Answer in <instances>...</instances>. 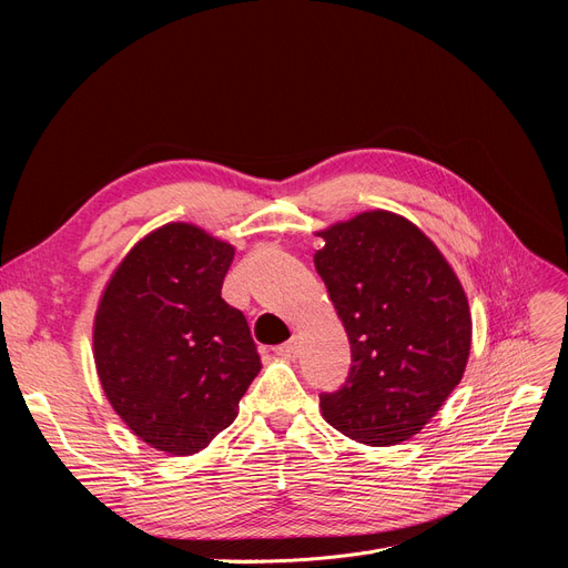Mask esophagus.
Segmentation results:
<instances>
[{
  "label": "esophagus",
  "instance_id": "esophagus-1",
  "mask_svg": "<svg viewBox=\"0 0 568 568\" xmlns=\"http://www.w3.org/2000/svg\"><path fill=\"white\" fill-rule=\"evenodd\" d=\"M276 352H278L281 356H285V359H294V356L302 352V343H300V338H292V341L278 345Z\"/></svg>",
  "mask_w": 568,
  "mask_h": 568
}]
</instances>
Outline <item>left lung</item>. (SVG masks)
<instances>
[{"mask_svg":"<svg viewBox=\"0 0 568 568\" xmlns=\"http://www.w3.org/2000/svg\"><path fill=\"white\" fill-rule=\"evenodd\" d=\"M322 276L349 338L345 384L320 394L343 435L389 446L419 433L456 389L471 343L467 296L430 239L392 212L320 232Z\"/></svg>","mask_w":568,"mask_h":568,"instance_id":"obj_1","label":"left lung"}]
</instances>
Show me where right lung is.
I'll list each match as a JSON object with an SVG mask.
<instances>
[{
    "label": "right lung",
    "instance_id": "obj_1",
    "mask_svg": "<svg viewBox=\"0 0 568 568\" xmlns=\"http://www.w3.org/2000/svg\"><path fill=\"white\" fill-rule=\"evenodd\" d=\"M234 248L170 223L116 266L94 322L103 392L154 449L191 456L225 430L260 373L244 313L223 296Z\"/></svg>",
    "mask_w": 568,
    "mask_h": 568
}]
</instances>
